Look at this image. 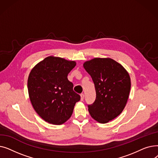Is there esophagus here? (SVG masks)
Instances as JSON below:
<instances>
[{"instance_id": "obj_1", "label": "esophagus", "mask_w": 158, "mask_h": 158, "mask_svg": "<svg viewBox=\"0 0 158 158\" xmlns=\"http://www.w3.org/2000/svg\"><path fill=\"white\" fill-rule=\"evenodd\" d=\"M84 98H85V95L84 94H81V101H82L84 100Z\"/></svg>"}]
</instances>
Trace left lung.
<instances>
[{
    "label": "left lung",
    "mask_w": 158,
    "mask_h": 158,
    "mask_svg": "<svg viewBox=\"0 0 158 158\" xmlns=\"http://www.w3.org/2000/svg\"><path fill=\"white\" fill-rule=\"evenodd\" d=\"M83 66L95 85L96 98L88 105L92 117L105 123L115 118L125 107L131 89L129 75L123 66L110 58H94Z\"/></svg>",
    "instance_id": "obj_1"
}]
</instances>
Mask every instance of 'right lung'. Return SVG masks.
<instances>
[{
	"label": "right lung",
	"instance_id": "add662e5",
	"mask_svg": "<svg viewBox=\"0 0 158 158\" xmlns=\"http://www.w3.org/2000/svg\"><path fill=\"white\" fill-rule=\"evenodd\" d=\"M76 65L75 61L49 56L29 73L27 88L31 102L40 117L48 123H64L80 101V95L73 90V85L67 78Z\"/></svg>",
	"mask_w": 158,
	"mask_h": 158
}]
</instances>
